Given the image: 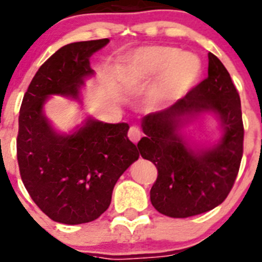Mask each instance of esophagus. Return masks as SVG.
<instances>
[{"label":"esophagus","instance_id":"esophagus-1","mask_svg":"<svg viewBox=\"0 0 262 262\" xmlns=\"http://www.w3.org/2000/svg\"><path fill=\"white\" fill-rule=\"evenodd\" d=\"M141 137H142L141 129L137 128V126H130V129H129V132H128V138L130 139L133 143H138V141L141 139Z\"/></svg>","mask_w":262,"mask_h":262}]
</instances>
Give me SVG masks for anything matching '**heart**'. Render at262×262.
Wrapping results in <instances>:
<instances>
[{"mask_svg":"<svg viewBox=\"0 0 262 262\" xmlns=\"http://www.w3.org/2000/svg\"><path fill=\"white\" fill-rule=\"evenodd\" d=\"M202 63L191 53L172 47H146L137 50L121 71L129 87H139L158 78L149 96L152 110H163L180 100L199 81Z\"/></svg>","mask_w":262,"mask_h":262,"instance_id":"b5f03b06","label":"heart"}]
</instances>
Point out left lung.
I'll list each match as a JSON object with an SVG mask.
<instances>
[{
    "instance_id": "left-lung-1",
    "label": "left lung",
    "mask_w": 262,
    "mask_h": 262,
    "mask_svg": "<svg viewBox=\"0 0 262 262\" xmlns=\"http://www.w3.org/2000/svg\"><path fill=\"white\" fill-rule=\"evenodd\" d=\"M208 77L172 106L142 119L146 137L139 152L158 170L150 203L171 218H187L224 202L238 173L244 153L241 100L223 63L209 53ZM212 112L221 123L222 136L200 150L182 133L192 118Z\"/></svg>"
}]
</instances>
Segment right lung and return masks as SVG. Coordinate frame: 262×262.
<instances>
[{"label":"right lung","instance_id":"right-lung-1","mask_svg":"<svg viewBox=\"0 0 262 262\" xmlns=\"http://www.w3.org/2000/svg\"><path fill=\"white\" fill-rule=\"evenodd\" d=\"M109 39L77 41L58 49L31 80L18 115L17 162L21 180L36 205L58 223L99 218L112 203L116 181L139 158L126 123L87 116L72 133L53 128L44 105L53 95L80 101L84 81L95 75L90 57Z\"/></svg>","mask_w":262,"mask_h":262}]
</instances>
